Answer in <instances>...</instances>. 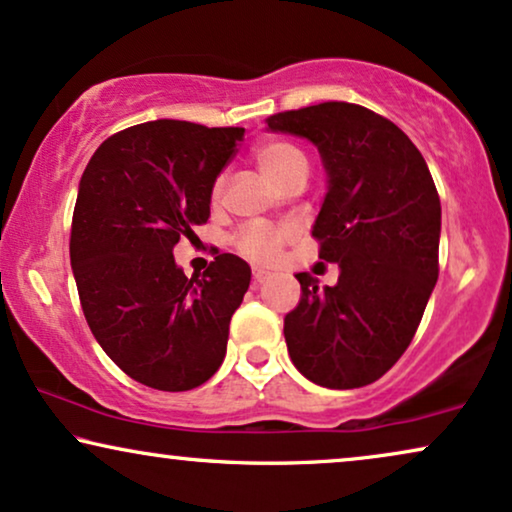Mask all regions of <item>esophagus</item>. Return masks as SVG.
Listing matches in <instances>:
<instances>
[{
  "label": "esophagus",
  "instance_id": "obj_1",
  "mask_svg": "<svg viewBox=\"0 0 512 512\" xmlns=\"http://www.w3.org/2000/svg\"><path fill=\"white\" fill-rule=\"evenodd\" d=\"M270 280V272H265L261 268H254V284L258 287V284H265Z\"/></svg>",
  "mask_w": 512,
  "mask_h": 512
}]
</instances>
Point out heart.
Returning <instances> with one entry per match:
<instances>
[{
	"instance_id": "b5f03b06",
	"label": "heart",
	"mask_w": 512,
	"mask_h": 512,
	"mask_svg": "<svg viewBox=\"0 0 512 512\" xmlns=\"http://www.w3.org/2000/svg\"><path fill=\"white\" fill-rule=\"evenodd\" d=\"M254 159L258 169L270 178L272 183L280 188L287 178L294 174L296 169H308V159L296 145L284 141H270L258 145L254 152ZM223 195V178H218L214 185V199L218 202ZM289 230L287 228H265V225H251V228L242 230L237 235V249L251 261L270 263L280 254L282 244L287 242Z\"/></svg>"
}]
</instances>
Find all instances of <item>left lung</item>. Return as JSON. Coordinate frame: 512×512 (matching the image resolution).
<instances>
[{"label": "left lung", "instance_id": "1", "mask_svg": "<svg viewBox=\"0 0 512 512\" xmlns=\"http://www.w3.org/2000/svg\"><path fill=\"white\" fill-rule=\"evenodd\" d=\"M268 131L310 141L327 171L313 235L338 263L322 287L298 272L284 317L294 367L322 388H362L400 360L437 282L442 207L426 159L390 119L353 103L280 112Z\"/></svg>", "mask_w": 512, "mask_h": 512}]
</instances>
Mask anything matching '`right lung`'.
I'll list each match as a JSON object with an SVG mask.
<instances>
[{
  "mask_svg": "<svg viewBox=\"0 0 512 512\" xmlns=\"http://www.w3.org/2000/svg\"><path fill=\"white\" fill-rule=\"evenodd\" d=\"M240 126L155 119L110 136L86 164L72 214L70 265L91 334L143 386L190 390L216 374L251 268L218 254L185 277L174 247L207 223L211 192Z\"/></svg>",
  "mask_w": 512,
  "mask_h": 512,
  "instance_id": "right-lung-1",
  "label": "right lung"
}]
</instances>
